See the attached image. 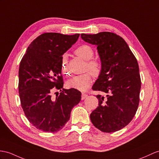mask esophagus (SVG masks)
Returning <instances> with one entry per match:
<instances>
[{
    "instance_id": "obj_1",
    "label": "esophagus",
    "mask_w": 159,
    "mask_h": 159,
    "mask_svg": "<svg viewBox=\"0 0 159 159\" xmlns=\"http://www.w3.org/2000/svg\"><path fill=\"white\" fill-rule=\"evenodd\" d=\"M87 96H88V94H86V93H82V100L85 99L87 97Z\"/></svg>"
}]
</instances>
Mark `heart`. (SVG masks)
Masks as SVG:
<instances>
[{
    "instance_id": "b5f03b06",
    "label": "heart",
    "mask_w": 159,
    "mask_h": 159,
    "mask_svg": "<svg viewBox=\"0 0 159 159\" xmlns=\"http://www.w3.org/2000/svg\"><path fill=\"white\" fill-rule=\"evenodd\" d=\"M74 52L76 55L86 61L85 70L90 71L95 77H97L100 74L102 71V63L99 59L93 58L94 51L90 46L88 44L81 45L75 50ZM61 71L65 75H68L69 73L66 55H63L62 59ZM90 73L86 72L72 77L67 82V86L82 92L87 90L92 82V75L91 74V73Z\"/></svg>"
}]
</instances>
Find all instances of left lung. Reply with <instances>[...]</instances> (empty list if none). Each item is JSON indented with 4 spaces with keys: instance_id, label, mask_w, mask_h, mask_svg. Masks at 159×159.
<instances>
[{
    "instance_id": "obj_1",
    "label": "left lung",
    "mask_w": 159,
    "mask_h": 159,
    "mask_svg": "<svg viewBox=\"0 0 159 159\" xmlns=\"http://www.w3.org/2000/svg\"><path fill=\"white\" fill-rule=\"evenodd\" d=\"M81 37L97 46L102 71L92 90L107 94L96 96L98 107L90 114L91 121L103 132H115L129 124L139 105L141 79L137 59L116 34H82Z\"/></svg>"
}]
</instances>
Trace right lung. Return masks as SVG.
Masks as SVG:
<instances>
[{
  "mask_svg": "<svg viewBox=\"0 0 159 159\" xmlns=\"http://www.w3.org/2000/svg\"><path fill=\"white\" fill-rule=\"evenodd\" d=\"M79 36L80 34H42L29 45L20 62L18 88L21 107L28 121L45 132L63 128L73 107L81 100L79 90L63 88L61 75L63 55ZM55 89L61 92L55 99L52 94Z\"/></svg>",
  "mask_w": 159,
  "mask_h": 159,
  "instance_id": "1",
  "label": "right lung"
}]
</instances>
